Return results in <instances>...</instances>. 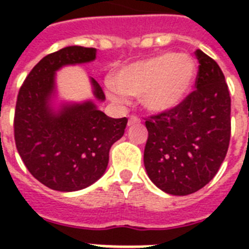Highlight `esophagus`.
I'll return each mask as SVG.
<instances>
[{
	"instance_id": "1",
	"label": "esophagus",
	"mask_w": 249,
	"mask_h": 249,
	"mask_svg": "<svg viewBox=\"0 0 249 249\" xmlns=\"http://www.w3.org/2000/svg\"><path fill=\"white\" fill-rule=\"evenodd\" d=\"M140 119L137 116H134V115H132V116L129 117V121H128V125H133V124H137V123H140Z\"/></svg>"
}]
</instances>
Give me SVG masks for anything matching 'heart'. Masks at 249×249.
Returning <instances> with one entry per match:
<instances>
[{
  "instance_id": "heart-1",
  "label": "heart",
  "mask_w": 249,
  "mask_h": 249,
  "mask_svg": "<svg viewBox=\"0 0 249 249\" xmlns=\"http://www.w3.org/2000/svg\"><path fill=\"white\" fill-rule=\"evenodd\" d=\"M194 60L185 54L163 53L121 68L112 77L111 97H140L144 109L165 112L177 107L195 80Z\"/></svg>"
}]
</instances>
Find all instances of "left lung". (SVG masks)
I'll list each match as a JSON object with an SVG mask.
<instances>
[{
  "label": "left lung",
  "instance_id": "obj_1",
  "mask_svg": "<svg viewBox=\"0 0 249 249\" xmlns=\"http://www.w3.org/2000/svg\"><path fill=\"white\" fill-rule=\"evenodd\" d=\"M193 93L174 108L146 119L144 168L160 190L189 195L204 187L225 160L231 133V99L220 66L196 50Z\"/></svg>",
  "mask_w": 249,
  "mask_h": 249
}]
</instances>
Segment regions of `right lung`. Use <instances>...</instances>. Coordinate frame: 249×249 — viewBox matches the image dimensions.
I'll return each instance as SVG.
<instances>
[{
  "label": "right lung",
  "instance_id": "obj_1",
  "mask_svg": "<svg viewBox=\"0 0 249 249\" xmlns=\"http://www.w3.org/2000/svg\"><path fill=\"white\" fill-rule=\"evenodd\" d=\"M97 49L67 46L44 56L29 72L18 94L14 137L29 173L56 191L83 190L99 179L108 165L109 148L124 136L126 117L112 119L93 101L53 108L55 72L68 64L95 59ZM97 101L106 99L94 79Z\"/></svg>",
  "mask_w": 249,
  "mask_h": 249
}]
</instances>
